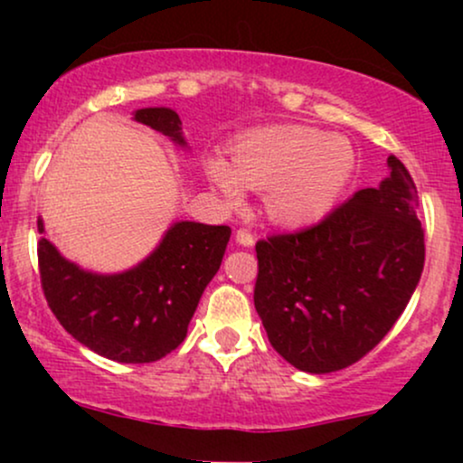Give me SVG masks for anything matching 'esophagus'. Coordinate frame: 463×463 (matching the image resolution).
Instances as JSON below:
<instances>
[{
	"label": "esophagus",
	"mask_w": 463,
	"mask_h": 463,
	"mask_svg": "<svg viewBox=\"0 0 463 463\" xmlns=\"http://www.w3.org/2000/svg\"><path fill=\"white\" fill-rule=\"evenodd\" d=\"M235 237H237V243H241V246H246V248H250L254 243V235L248 231V228H239Z\"/></svg>",
	"instance_id": "34e87169"
}]
</instances>
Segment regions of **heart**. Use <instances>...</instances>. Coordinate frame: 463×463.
<instances>
[{
    "instance_id": "heart-1",
    "label": "heart",
    "mask_w": 463,
    "mask_h": 463,
    "mask_svg": "<svg viewBox=\"0 0 463 463\" xmlns=\"http://www.w3.org/2000/svg\"><path fill=\"white\" fill-rule=\"evenodd\" d=\"M354 172L348 139L307 126H276L243 137L232 167L222 156L206 161V176L231 206H241L243 187L268 191L265 209L285 226H309L333 211Z\"/></svg>"
}]
</instances>
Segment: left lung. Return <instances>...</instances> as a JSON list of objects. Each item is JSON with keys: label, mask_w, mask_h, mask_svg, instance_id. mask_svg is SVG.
<instances>
[{"label": "left lung", "mask_w": 463, "mask_h": 463, "mask_svg": "<svg viewBox=\"0 0 463 463\" xmlns=\"http://www.w3.org/2000/svg\"><path fill=\"white\" fill-rule=\"evenodd\" d=\"M387 178L322 222L257 241L254 307L276 353L326 374L357 364L390 333L424 268L418 191L387 158Z\"/></svg>", "instance_id": "1"}]
</instances>
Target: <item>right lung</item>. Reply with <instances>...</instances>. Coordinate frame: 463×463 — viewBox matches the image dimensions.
<instances>
[{
    "mask_svg": "<svg viewBox=\"0 0 463 463\" xmlns=\"http://www.w3.org/2000/svg\"><path fill=\"white\" fill-rule=\"evenodd\" d=\"M135 119L184 146L176 110L141 109ZM39 232H45L43 220ZM228 239V226L176 222L139 265L121 274H93L67 261L50 239L41 237V285L56 320L80 344L119 364H152L187 337Z\"/></svg>",
    "mask_w": 463,
    "mask_h": 463,
    "instance_id": "obj_1",
    "label": "right lung"
}]
</instances>
